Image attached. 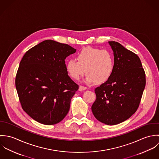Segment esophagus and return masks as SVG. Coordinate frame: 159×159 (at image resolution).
Masks as SVG:
<instances>
[{
    "label": "esophagus",
    "mask_w": 159,
    "mask_h": 159,
    "mask_svg": "<svg viewBox=\"0 0 159 159\" xmlns=\"http://www.w3.org/2000/svg\"><path fill=\"white\" fill-rule=\"evenodd\" d=\"M87 89V88L86 87H84V86H80V88H79V91H85Z\"/></svg>",
    "instance_id": "obj_1"
}]
</instances>
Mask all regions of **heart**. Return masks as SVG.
Listing matches in <instances>:
<instances>
[{"label": "heart", "mask_w": 159, "mask_h": 159, "mask_svg": "<svg viewBox=\"0 0 159 159\" xmlns=\"http://www.w3.org/2000/svg\"><path fill=\"white\" fill-rule=\"evenodd\" d=\"M77 60L70 59L66 64V70L74 80H79L86 72V83L102 84L113 74L114 61L109 51L88 47L78 52Z\"/></svg>", "instance_id": "obj_1"}]
</instances>
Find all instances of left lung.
<instances>
[{"label":"left lung","mask_w":159,"mask_h":159,"mask_svg":"<svg viewBox=\"0 0 159 159\" xmlns=\"http://www.w3.org/2000/svg\"><path fill=\"white\" fill-rule=\"evenodd\" d=\"M113 51L114 67L110 78L95 89L97 98L91 109L95 117L113 125L136 112L146 85L139 57L119 43L108 42Z\"/></svg>","instance_id":"obj_1"}]
</instances>
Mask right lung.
<instances>
[{
    "label": "right lung",
    "mask_w": 159,
    "mask_h": 159,
    "mask_svg": "<svg viewBox=\"0 0 159 159\" xmlns=\"http://www.w3.org/2000/svg\"><path fill=\"white\" fill-rule=\"evenodd\" d=\"M76 51L67 44L47 40L24 55L16 88L23 110L38 122L54 125L68 113L79 87L68 76L65 59Z\"/></svg>",
    "instance_id": "right-lung-1"
}]
</instances>
